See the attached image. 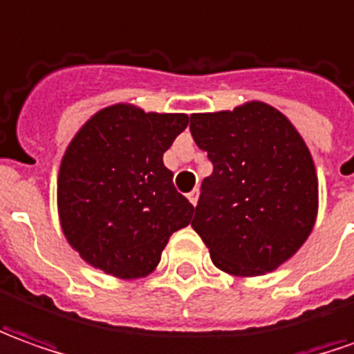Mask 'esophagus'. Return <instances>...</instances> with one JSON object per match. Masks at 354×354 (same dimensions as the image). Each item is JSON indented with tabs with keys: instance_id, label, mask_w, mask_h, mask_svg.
I'll return each instance as SVG.
<instances>
[{
	"instance_id": "1",
	"label": "esophagus",
	"mask_w": 354,
	"mask_h": 354,
	"mask_svg": "<svg viewBox=\"0 0 354 354\" xmlns=\"http://www.w3.org/2000/svg\"><path fill=\"white\" fill-rule=\"evenodd\" d=\"M197 197H199L197 189H194V192H189V194H187V199H189V203H192V205H196Z\"/></svg>"
}]
</instances>
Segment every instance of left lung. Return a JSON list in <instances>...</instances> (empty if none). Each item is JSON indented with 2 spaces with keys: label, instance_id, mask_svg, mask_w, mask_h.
<instances>
[{
  "label": "left lung",
  "instance_id": "1",
  "mask_svg": "<svg viewBox=\"0 0 354 354\" xmlns=\"http://www.w3.org/2000/svg\"><path fill=\"white\" fill-rule=\"evenodd\" d=\"M189 131L213 165L192 221L213 263L240 277L277 269L316 223L318 178L306 143L266 102L192 114Z\"/></svg>",
  "mask_w": 354,
  "mask_h": 354
}]
</instances>
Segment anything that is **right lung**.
<instances>
[{
	"instance_id": "obj_1",
	"label": "right lung",
	"mask_w": 354,
	"mask_h": 354,
	"mask_svg": "<svg viewBox=\"0 0 354 354\" xmlns=\"http://www.w3.org/2000/svg\"><path fill=\"white\" fill-rule=\"evenodd\" d=\"M189 118L108 106L67 147L57 176V211L67 242L93 268L120 279L149 275L194 205L178 194L162 155Z\"/></svg>"
}]
</instances>
